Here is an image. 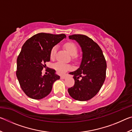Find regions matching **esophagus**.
<instances>
[{
    "instance_id": "34e87169",
    "label": "esophagus",
    "mask_w": 132,
    "mask_h": 132,
    "mask_svg": "<svg viewBox=\"0 0 132 132\" xmlns=\"http://www.w3.org/2000/svg\"><path fill=\"white\" fill-rule=\"evenodd\" d=\"M65 78H66V76L64 75H62L61 76V79H65Z\"/></svg>"
}]
</instances>
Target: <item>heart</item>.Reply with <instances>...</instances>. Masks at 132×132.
<instances>
[{
  "label": "heart",
  "mask_w": 132,
  "mask_h": 132,
  "mask_svg": "<svg viewBox=\"0 0 132 132\" xmlns=\"http://www.w3.org/2000/svg\"><path fill=\"white\" fill-rule=\"evenodd\" d=\"M64 48L68 51L71 56H75L77 53V47L72 42H68L64 45ZM56 46H53L50 52V57L51 59H55L56 53ZM54 68L59 74H63L66 71H68L71 69V66L68 64L64 63L63 62H57L54 64Z\"/></svg>",
  "instance_id": "b5f03b06"
}]
</instances>
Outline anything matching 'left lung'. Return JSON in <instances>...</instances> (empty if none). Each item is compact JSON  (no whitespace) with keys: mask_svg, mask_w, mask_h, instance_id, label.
<instances>
[{"mask_svg":"<svg viewBox=\"0 0 132 132\" xmlns=\"http://www.w3.org/2000/svg\"><path fill=\"white\" fill-rule=\"evenodd\" d=\"M69 38L79 43L82 56L79 68L69 73L73 75L75 83L68 89V93L77 101H88L98 93L105 80V59L99 45L90 38L81 34L70 35ZM80 77L81 80H78Z\"/></svg>","mask_w":132,"mask_h":132,"instance_id":"obj_1","label":"left lung"}]
</instances>
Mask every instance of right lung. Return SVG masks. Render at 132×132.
<instances>
[{
    "mask_svg": "<svg viewBox=\"0 0 132 132\" xmlns=\"http://www.w3.org/2000/svg\"><path fill=\"white\" fill-rule=\"evenodd\" d=\"M66 36L38 33L27 40L22 46L17 59L16 76L22 90L34 100H41L51 93L53 82L60 76L54 69H50L47 75H42L46 68L45 63L50 61L52 48Z\"/></svg>",
    "mask_w": 132,
    "mask_h": 132,
    "instance_id": "add662e5",
    "label": "right lung"
}]
</instances>
